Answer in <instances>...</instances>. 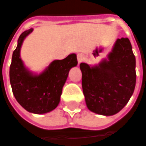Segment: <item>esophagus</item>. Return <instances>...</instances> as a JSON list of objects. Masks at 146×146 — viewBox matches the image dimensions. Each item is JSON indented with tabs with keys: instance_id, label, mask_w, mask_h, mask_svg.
<instances>
[{
	"instance_id": "obj_1",
	"label": "esophagus",
	"mask_w": 146,
	"mask_h": 146,
	"mask_svg": "<svg viewBox=\"0 0 146 146\" xmlns=\"http://www.w3.org/2000/svg\"><path fill=\"white\" fill-rule=\"evenodd\" d=\"M77 58H78V64H79L82 63L84 60V55L82 54V53H78V56H77Z\"/></svg>"
}]
</instances>
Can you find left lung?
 I'll list each match as a JSON object with an SVG mask.
<instances>
[{
  "instance_id": "left-lung-1",
  "label": "left lung",
  "mask_w": 146,
  "mask_h": 146,
  "mask_svg": "<svg viewBox=\"0 0 146 146\" xmlns=\"http://www.w3.org/2000/svg\"><path fill=\"white\" fill-rule=\"evenodd\" d=\"M136 59L128 38H118L108 59L98 65L80 64L83 94L90 111L103 115L118 113L136 86Z\"/></svg>"
}]
</instances>
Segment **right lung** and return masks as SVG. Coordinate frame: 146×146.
Instances as JSON below:
<instances>
[{"mask_svg": "<svg viewBox=\"0 0 146 146\" xmlns=\"http://www.w3.org/2000/svg\"><path fill=\"white\" fill-rule=\"evenodd\" d=\"M32 31L27 30L19 36L9 67V80L13 95L23 108L31 113L44 114L58 106L68 72L78 64V60L76 54H70L64 60L52 61L39 75L31 73L20 57V49Z\"/></svg>", "mask_w": 146, "mask_h": 146, "instance_id": "right-lung-1", "label": "right lung"}]
</instances>
